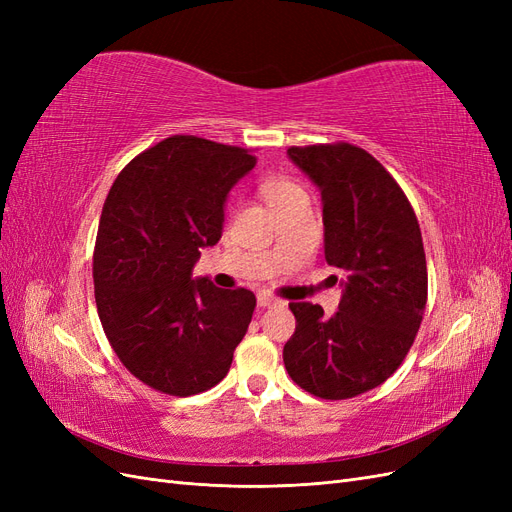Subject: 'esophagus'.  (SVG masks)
Here are the masks:
<instances>
[{
	"instance_id": "obj_1",
	"label": "esophagus",
	"mask_w": 512,
	"mask_h": 512,
	"mask_svg": "<svg viewBox=\"0 0 512 512\" xmlns=\"http://www.w3.org/2000/svg\"><path fill=\"white\" fill-rule=\"evenodd\" d=\"M256 301H258V305L260 307H273V305H284V301H280V299H275V297H271L269 292H258V297H256Z\"/></svg>"
}]
</instances>
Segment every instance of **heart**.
I'll return each mask as SVG.
<instances>
[{
	"label": "heart",
	"instance_id": "heart-1",
	"mask_svg": "<svg viewBox=\"0 0 512 512\" xmlns=\"http://www.w3.org/2000/svg\"><path fill=\"white\" fill-rule=\"evenodd\" d=\"M262 194H265L267 203L273 211L305 198V192L290 179H267L262 183Z\"/></svg>",
	"mask_w": 512,
	"mask_h": 512
}]
</instances>
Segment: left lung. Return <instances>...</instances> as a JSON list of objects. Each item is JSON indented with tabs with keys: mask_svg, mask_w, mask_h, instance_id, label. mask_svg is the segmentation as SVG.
<instances>
[{
	"mask_svg": "<svg viewBox=\"0 0 512 512\" xmlns=\"http://www.w3.org/2000/svg\"><path fill=\"white\" fill-rule=\"evenodd\" d=\"M288 158L320 190L324 258L344 277L333 316L309 301L290 303L297 329L284 346V365L307 393L348 399L391 378L421 327V228L397 181L365 149L290 147Z\"/></svg>",
	"mask_w": 512,
	"mask_h": 512,
	"instance_id": "1",
	"label": "left lung"
}]
</instances>
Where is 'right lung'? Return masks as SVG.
<instances>
[{"mask_svg": "<svg viewBox=\"0 0 512 512\" xmlns=\"http://www.w3.org/2000/svg\"><path fill=\"white\" fill-rule=\"evenodd\" d=\"M241 147L170 136L136 156L102 209L94 286L119 361L151 389L188 397L224 380L247 333L254 292L192 277L222 239L230 190L254 168Z\"/></svg>", "mask_w": 512, "mask_h": 512, "instance_id": "obj_1", "label": "right lung"}]
</instances>
